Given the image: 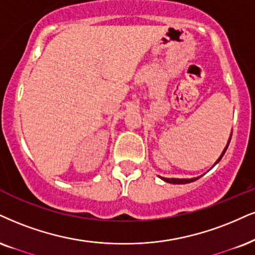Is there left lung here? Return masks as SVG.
I'll list each match as a JSON object with an SVG mask.
<instances>
[{"mask_svg":"<svg viewBox=\"0 0 255 255\" xmlns=\"http://www.w3.org/2000/svg\"><path fill=\"white\" fill-rule=\"evenodd\" d=\"M231 138H232V134H231V137H229L227 145H226V147L224 149V151H222L221 156H220L219 158H218V161L215 162V164H218V163H219L220 161H221L222 157H224L226 150H227L229 143H231ZM215 164H214V165H215ZM214 165H213V166H214ZM159 177H161V176H159ZM161 178H162V180L164 181V182H168V183H172V184H185V183H190V182H194V181L199 180L200 177H194V178H165V177H161Z\"/></svg>","mask_w":255,"mask_h":255,"instance_id":"8db88e82","label":"left lung"}]
</instances>
